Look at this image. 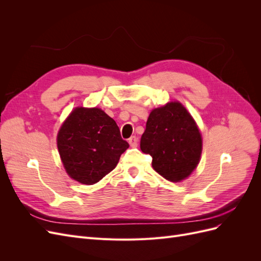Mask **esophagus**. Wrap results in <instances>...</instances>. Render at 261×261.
I'll use <instances>...</instances> for the list:
<instances>
[{
    "label": "esophagus",
    "mask_w": 261,
    "mask_h": 261,
    "mask_svg": "<svg viewBox=\"0 0 261 261\" xmlns=\"http://www.w3.org/2000/svg\"><path fill=\"white\" fill-rule=\"evenodd\" d=\"M128 143H129L130 147L135 148V147H137V145H138V139H137L136 136H133V137H130V138L128 139Z\"/></svg>",
    "instance_id": "esophagus-1"
}]
</instances>
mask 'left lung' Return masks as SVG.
<instances>
[{
  "instance_id": "8db88e82",
  "label": "left lung",
  "mask_w": 261,
  "mask_h": 261,
  "mask_svg": "<svg viewBox=\"0 0 261 261\" xmlns=\"http://www.w3.org/2000/svg\"><path fill=\"white\" fill-rule=\"evenodd\" d=\"M201 135L192 115L179 102H170L150 113L140 149L151 155L152 168L165 179L188 177L199 162Z\"/></svg>"
}]
</instances>
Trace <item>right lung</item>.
Masks as SVG:
<instances>
[{"instance_id": "add662e5", "label": "right lung", "mask_w": 261, "mask_h": 261, "mask_svg": "<svg viewBox=\"0 0 261 261\" xmlns=\"http://www.w3.org/2000/svg\"><path fill=\"white\" fill-rule=\"evenodd\" d=\"M128 147L115 121L98 108H76L58 134L66 172L86 185L96 184L111 172Z\"/></svg>"}]
</instances>
